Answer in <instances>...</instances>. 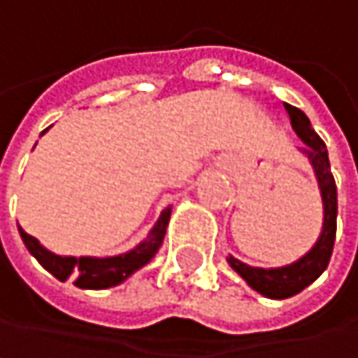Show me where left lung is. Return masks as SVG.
I'll use <instances>...</instances> for the list:
<instances>
[{
	"instance_id": "obj_1",
	"label": "left lung",
	"mask_w": 358,
	"mask_h": 358,
	"mask_svg": "<svg viewBox=\"0 0 358 358\" xmlns=\"http://www.w3.org/2000/svg\"><path fill=\"white\" fill-rule=\"evenodd\" d=\"M285 105V111L291 120L293 130L297 132V137L306 143L303 152L308 154V158L312 160V166L317 171L319 177V185H321V194H323V204H325V223H323V232L321 238L317 241V245L312 247V251H308L299 262L285 266V268H274V270H266V268H251L234 257H230V266L262 295L272 297V299H285L291 297L299 291H303L310 282H315L323 270L329 266L331 253H334V243H336V219H338V187H336V179L331 175V166H329V158H327V150L323 139L317 135L310 126V120L306 117V113L293 105Z\"/></svg>"
}]
</instances>
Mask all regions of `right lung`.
I'll return each instance as SVG.
<instances>
[{"mask_svg": "<svg viewBox=\"0 0 358 358\" xmlns=\"http://www.w3.org/2000/svg\"><path fill=\"white\" fill-rule=\"evenodd\" d=\"M169 217H171V206L160 215L156 228L152 230L148 241H143L137 249H132L124 255L103 257V259H99V257H61V255L50 253L48 249H43L37 243V238L27 234L22 228H18V232H20V238H22L24 247L29 249V253L59 280L65 282V280L73 278L80 289H107V287H115L122 280H126L132 272L143 268L156 255V251L160 249L162 238L166 234Z\"/></svg>", "mask_w": 358, "mask_h": 358, "instance_id": "obj_1", "label": "right lung"}]
</instances>
